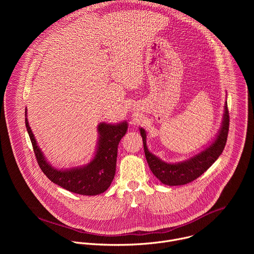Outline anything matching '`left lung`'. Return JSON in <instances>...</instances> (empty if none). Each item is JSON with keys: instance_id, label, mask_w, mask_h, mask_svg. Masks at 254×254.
I'll use <instances>...</instances> for the list:
<instances>
[{"instance_id": "left-lung-1", "label": "left lung", "mask_w": 254, "mask_h": 254, "mask_svg": "<svg viewBox=\"0 0 254 254\" xmlns=\"http://www.w3.org/2000/svg\"><path fill=\"white\" fill-rule=\"evenodd\" d=\"M228 130L229 113L227 108V102H225L222 126L211 144H209L205 150H203L199 154L193 156L186 161L171 164L162 161L160 158L153 155L148 150L146 131L141 127L139 128L143 142L144 155H146V159L150 166V169L153 174L161 181V183L168 186H180L188 184L200 177L204 172H206L222 154L226 144Z\"/></svg>"}]
</instances>
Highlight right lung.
<instances>
[{"label": "right lung", "instance_id": "1", "mask_svg": "<svg viewBox=\"0 0 254 254\" xmlns=\"http://www.w3.org/2000/svg\"><path fill=\"white\" fill-rule=\"evenodd\" d=\"M25 124L33 150L42 172L51 182L79 195L94 196L103 193L111 186L116 175L118 146L127 130V123L117 125L101 123L97 127L98 141L93 159L83 167L66 170L55 169L45 159L31 130L25 112Z\"/></svg>", "mask_w": 254, "mask_h": 254}]
</instances>
